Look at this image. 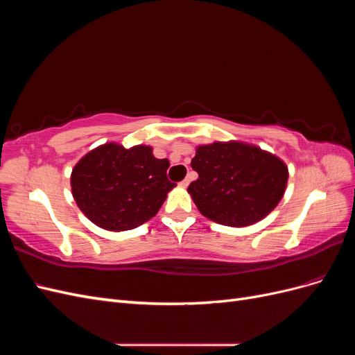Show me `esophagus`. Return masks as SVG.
Returning <instances> with one entry per match:
<instances>
[{"instance_id": "esophagus-1", "label": "esophagus", "mask_w": 355, "mask_h": 355, "mask_svg": "<svg viewBox=\"0 0 355 355\" xmlns=\"http://www.w3.org/2000/svg\"><path fill=\"white\" fill-rule=\"evenodd\" d=\"M179 185H180V187H184V188H187V187L189 185V178H185L184 180H182V182H180V184H179Z\"/></svg>"}]
</instances>
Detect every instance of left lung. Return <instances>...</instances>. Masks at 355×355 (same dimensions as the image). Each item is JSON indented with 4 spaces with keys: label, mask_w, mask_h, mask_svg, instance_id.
I'll return each instance as SVG.
<instances>
[{
    "label": "left lung",
    "mask_w": 355,
    "mask_h": 355,
    "mask_svg": "<svg viewBox=\"0 0 355 355\" xmlns=\"http://www.w3.org/2000/svg\"><path fill=\"white\" fill-rule=\"evenodd\" d=\"M191 167L198 179L188 192L202 216L235 228L270 214L283 198L288 179L280 158L243 142L201 145Z\"/></svg>",
    "instance_id": "left-lung-1"
}]
</instances>
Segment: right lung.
<instances>
[{
  "label": "right lung",
  "mask_w": 355,
  "mask_h": 355,
  "mask_svg": "<svg viewBox=\"0 0 355 355\" xmlns=\"http://www.w3.org/2000/svg\"><path fill=\"white\" fill-rule=\"evenodd\" d=\"M168 159H158L151 146L125 149L101 145L85 154L71 175L73 200L98 227L108 231L137 228L158 213L176 184L167 178Z\"/></svg>",
  "instance_id": "1"
}]
</instances>
